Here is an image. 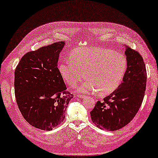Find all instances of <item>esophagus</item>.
Instances as JSON below:
<instances>
[{
  "label": "esophagus",
  "mask_w": 158,
  "mask_h": 158,
  "mask_svg": "<svg viewBox=\"0 0 158 158\" xmlns=\"http://www.w3.org/2000/svg\"><path fill=\"white\" fill-rule=\"evenodd\" d=\"M77 96L79 98H84L86 97V96H85L83 94H79V95H77Z\"/></svg>",
  "instance_id": "34e87169"
}]
</instances>
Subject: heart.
Wrapping results in <instances>:
<instances>
[{
  "label": "heart",
  "instance_id": "1",
  "mask_svg": "<svg viewBox=\"0 0 158 158\" xmlns=\"http://www.w3.org/2000/svg\"><path fill=\"white\" fill-rule=\"evenodd\" d=\"M127 68L123 54L98 47H77L71 52L69 59L58 65L59 72L69 86L74 87L85 77L79 92L100 94L112 93L123 81Z\"/></svg>",
  "mask_w": 158,
  "mask_h": 158
}]
</instances>
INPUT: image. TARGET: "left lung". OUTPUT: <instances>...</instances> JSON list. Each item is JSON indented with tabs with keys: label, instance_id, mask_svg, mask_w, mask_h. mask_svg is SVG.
<instances>
[{
	"label": "left lung",
	"instance_id": "8db88e82",
	"mask_svg": "<svg viewBox=\"0 0 158 158\" xmlns=\"http://www.w3.org/2000/svg\"><path fill=\"white\" fill-rule=\"evenodd\" d=\"M125 53L127 68L123 83L103 102L98 101L90 112L93 122L101 129L123 128L133 119L143 101L147 79L143 58L127 46Z\"/></svg>",
	"mask_w": 158,
	"mask_h": 158
}]
</instances>
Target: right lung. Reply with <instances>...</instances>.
I'll return each mask as SVG.
<instances>
[{
  "instance_id": "add662e5",
  "label": "right lung",
  "mask_w": 158,
  "mask_h": 158,
  "mask_svg": "<svg viewBox=\"0 0 158 158\" xmlns=\"http://www.w3.org/2000/svg\"><path fill=\"white\" fill-rule=\"evenodd\" d=\"M58 41L24 54L14 72V91L20 112L28 123L50 131L62 123L69 100L57 64L64 47Z\"/></svg>"
}]
</instances>
